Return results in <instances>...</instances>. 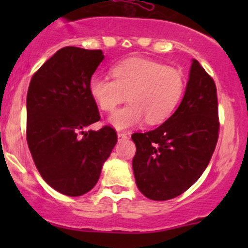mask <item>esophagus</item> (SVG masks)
<instances>
[{"instance_id": "34e87169", "label": "esophagus", "mask_w": 248, "mask_h": 248, "mask_svg": "<svg viewBox=\"0 0 248 248\" xmlns=\"http://www.w3.org/2000/svg\"><path fill=\"white\" fill-rule=\"evenodd\" d=\"M117 138H119V141H122V140L128 139V134L124 133V132H119L117 133Z\"/></svg>"}]
</instances>
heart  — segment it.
I'll list each match as a JSON object with an SVG mask.
<instances>
[{
	"mask_svg": "<svg viewBox=\"0 0 248 248\" xmlns=\"http://www.w3.org/2000/svg\"><path fill=\"white\" fill-rule=\"evenodd\" d=\"M114 79L93 77L89 92L99 109L111 112L126 101L128 106L110 116L119 129L141 124H157L168 119L179 106L185 92V77L179 69L154 60L132 57L115 64Z\"/></svg>",
	"mask_w": 248,
	"mask_h": 248,
	"instance_id": "b5f03b06",
	"label": "heart"
}]
</instances>
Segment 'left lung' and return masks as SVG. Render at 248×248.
<instances>
[{
  "label": "left lung",
  "instance_id": "left-lung-1",
  "mask_svg": "<svg viewBox=\"0 0 248 248\" xmlns=\"http://www.w3.org/2000/svg\"><path fill=\"white\" fill-rule=\"evenodd\" d=\"M214 79L193 60L184 99L156 129L133 133V171L146 198L168 201L186 192L206 169L218 140Z\"/></svg>",
  "mask_w": 248,
  "mask_h": 248
}]
</instances>
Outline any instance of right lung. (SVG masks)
Segmentation results:
<instances>
[{"label": "right lung", "mask_w": 248, "mask_h": 248, "mask_svg": "<svg viewBox=\"0 0 248 248\" xmlns=\"http://www.w3.org/2000/svg\"><path fill=\"white\" fill-rule=\"evenodd\" d=\"M103 59L102 50L62 47L33 74L27 91L32 158L44 181L69 197L93 188L117 141L111 126L84 132L101 120L89 82Z\"/></svg>", "instance_id": "obj_1"}]
</instances>
